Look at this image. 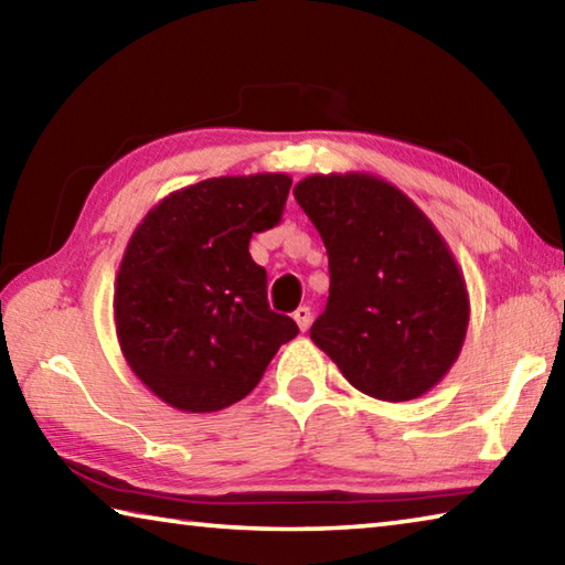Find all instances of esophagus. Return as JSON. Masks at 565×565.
I'll return each instance as SVG.
<instances>
[{
  "mask_svg": "<svg viewBox=\"0 0 565 565\" xmlns=\"http://www.w3.org/2000/svg\"><path fill=\"white\" fill-rule=\"evenodd\" d=\"M294 321L299 323L301 331L309 329L311 327V309H309V306H299V309L294 311Z\"/></svg>",
  "mask_w": 565,
  "mask_h": 565,
  "instance_id": "1",
  "label": "esophagus"
}]
</instances>
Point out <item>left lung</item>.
<instances>
[{
  "mask_svg": "<svg viewBox=\"0 0 565 565\" xmlns=\"http://www.w3.org/2000/svg\"><path fill=\"white\" fill-rule=\"evenodd\" d=\"M294 196L329 254L311 341L361 394L424 396L456 363L471 313L444 236L404 191L363 171L311 174Z\"/></svg>",
  "mask_w": 565,
  "mask_h": 565,
  "instance_id": "1",
  "label": "left lung"
}]
</instances>
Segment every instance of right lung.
Here are the masks:
<instances>
[{"instance_id":"1","label":"right lung","mask_w":565,"mask_h":565,"mask_svg":"<svg viewBox=\"0 0 565 565\" xmlns=\"http://www.w3.org/2000/svg\"><path fill=\"white\" fill-rule=\"evenodd\" d=\"M289 174L214 177L171 191L134 228L114 284L124 359L164 404L212 414L259 384L299 327L266 301L248 254L279 224Z\"/></svg>"}]
</instances>
